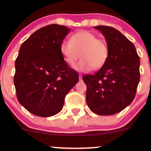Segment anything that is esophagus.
<instances>
[{"instance_id": "34e87169", "label": "esophagus", "mask_w": 151, "mask_h": 151, "mask_svg": "<svg viewBox=\"0 0 151 151\" xmlns=\"http://www.w3.org/2000/svg\"><path fill=\"white\" fill-rule=\"evenodd\" d=\"M79 81L82 80V76L79 75Z\"/></svg>"}]
</instances>
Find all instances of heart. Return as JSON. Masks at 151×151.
Returning <instances> with one entry per match:
<instances>
[{"mask_svg": "<svg viewBox=\"0 0 151 151\" xmlns=\"http://www.w3.org/2000/svg\"><path fill=\"white\" fill-rule=\"evenodd\" d=\"M60 51L64 61L70 66L75 63L80 54L81 59L74 67L80 72L101 68L109 57V48L105 41L86 30L75 32L71 36L70 41H62Z\"/></svg>", "mask_w": 151, "mask_h": 151, "instance_id": "b5f03b06", "label": "heart"}]
</instances>
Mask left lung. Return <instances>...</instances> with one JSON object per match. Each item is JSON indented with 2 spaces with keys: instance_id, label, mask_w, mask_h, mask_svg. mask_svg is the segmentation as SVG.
<instances>
[{
  "instance_id": "left-lung-1",
  "label": "left lung",
  "mask_w": 151,
  "mask_h": 151,
  "mask_svg": "<svg viewBox=\"0 0 151 151\" xmlns=\"http://www.w3.org/2000/svg\"><path fill=\"white\" fill-rule=\"evenodd\" d=\"M94 28L104 36L109 57L96 74L82 77L86 85V103L93 113L113 115L135 97L140 80V58L134 45L119 30L104 25Z\"/></svg>"
}]
</instances>
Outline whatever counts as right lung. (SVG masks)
Returning <instances> with one entry per match:
<instances>
[{"instance_id":"right-lung-1","label":"right lung","mask_w":151,"mask_h":151,"mask_svg":"<svg viewBox=\"0 0 151 151\" xmlns=\"http://www.w3.org/2000/svg\"><path fill=\"white\" fill-rule=\"evenodd\" d=\"M70 31L64 25H47L20 46L14 85L19 103L34 115L58 114L66 95L79 81L77 72L67 65L60 51V43Z\"/></svg>"}]
</instances>
